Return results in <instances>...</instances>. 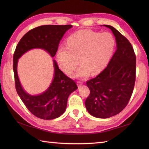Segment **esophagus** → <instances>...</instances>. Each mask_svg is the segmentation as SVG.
I'll return each mask as SVG.
<instances>
[{
  "label": "esophagus",
  "instance_id": "esophagus-1",
  "mask_svg": "<svg viewBox=\"0 0 149 149\" xmlns=\"http://www.w3.org/2000/svg\"><path fill=\"white\" fill-rule=\"evenodd\" d=\"M77 83L78 86L79 87V86H81L82 84H83V82H82V81H78L77 82Z\"/></svg>",
  "mask_w": 149,
  "mask_h": 149
}]
</instances>
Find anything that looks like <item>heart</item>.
<instances>
[{"instance_id": "obj_1", "label": "heart", "mask_w": 149, "mask_h": 149, "mask_svg": "<svg viewBox=\"0 0 149 149\" xmlns=\"http://www.w3.org/2000/svg\"><path fill=\"white\" fill-rule=\"evenodd\" d=\"M115 46L113 35L109 33H97L90 29L76 31L67 38V45L60 47L57 61L62 70L70 74L81 66L74 77H87L99 74L106 68Z\"/></svg>"}]
</instances>
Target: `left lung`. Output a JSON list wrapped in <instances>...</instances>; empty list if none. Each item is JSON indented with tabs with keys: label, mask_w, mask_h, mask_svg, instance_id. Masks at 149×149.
I'll return each mask as SVG.
<instances>
[{
	"label": "left lung",
	"mask_w": 149,
	"mask_h": 149,
	"mask_svg": "<svg viewBox=\"0 0 149 149\" xmlns=\"http://www.w3.org/2000/svg\"><path fill=\"white\" fill-rule=\"evenodd\" d=\"M116 50L104 70L86 82L90 93L86 100L88 111L97 118H106L120 113L127 105L136 80V54L129 41L113 27Z\"/></svg>",
	"instance_id": "left-lung-1"
}]
</instances>
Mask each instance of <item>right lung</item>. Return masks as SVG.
I'll return each mask as SVG.
<instances>
[{
  "mask_svg": "<svg viewBox=\"0 0 149 149\" xmlns=\"http://www.w3.org/2000/svg\"><path fill=\"white\" fill-rule=\"evenodd\" d=\"M72 25H45L31 29L19 41L13 54V68L15 88L22 102L29 111L38 118L52 120L65 112L69 95L77 88L75 82L63 73L54 61V77L46 91L32 96L22 89L17 75L18 59L27 50L40 48L47 50L54 57L63 34Z\"/></svg>",
  "mask_w": 149,
  "mask_h": 149,
  "instance_id": "1",
  "label": "right lung"
}]
</instances>
